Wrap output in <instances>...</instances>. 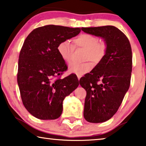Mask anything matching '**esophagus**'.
<instances>
[{"instance_id": "1", "label": "esophagus", "mask_w": 146, "mask_h": 146, "mask_svg": "<svg viewBox=\"0 0 146 146\" xmlns=\"http://www.w3.org/2000/svg\"><path fill=\"white\" fill-rule=\"evenodd\" d=\"M77 77H78V79L80 80V77H80V76H79V75H78Z\"/></svg>"}]
</instances>
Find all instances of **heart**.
Returning a JSON list of instances; mask_svg holds the SVG:
<instances>
[{
    "mask_svg": "<svg viewBox=\"0 0 146 146\" xmlns=\"http://www.w3.org/2000/svg\"><path fill=\"white\" fill-rule=\"evenodd\" d=\"M75 45L78 47L84 48L86 50L85 53V60H89L94 64H98L105 56L106 46L105 43L98 42L97 37L88 34H82L73 40ZM74 45L70 40L62 41L58 45V52L60 56L67 63L70 62L71 55L74 50ZM92 65L90 63L78 64L71 63L69 64L68 71L70 73L82 75L86 73L91 69Z\"/></svg>",
    "mask_w": 146,
    "mask_h": 146,
    "instance_id": "obj_1",
    "label": "heart"
}]
</instances>
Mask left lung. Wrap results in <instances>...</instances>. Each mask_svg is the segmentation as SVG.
<instances>
[{
    "label": "left lung",
    "mask_w": 146,
    "mask_h": 146,
    "mask_svg": "<svg viewBox=\"0 0 146 146\" xmlns=\"http://www.w3.org/2000/svg\"><path fill=\"white\" fill-rule=\"evenodd\" d=\"M81 30L100 37L106 46L102 60L79 80L86 91L85 119L90 123H102L116 113L130 86L133 59L131 44L123 32L114 26Z\"/></svg>",
    "instance_id": "obj_1"
}]
</instances>
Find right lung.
I'll return each instance as SVG.
<instances>
[{"label": "right lung", "mask_w": 146, "mask_h": 146, "mask_svg": "<svg viewBox=\"0 0 146 146\" xmlns=\"http://www.w3.org/2000/svg\"><path fill=\"white\" fill-rule=\"evenodd\" d=\"M80 32L79 28L46 25L32 31L23 43L18 62L17 83L23 105L37 118H58L64 99L79 84L73 75L62 79L54 80V77L68 69L58 52V45Z\"/></svg>", "instance_id": "right-lung-1"}]
</instances>
